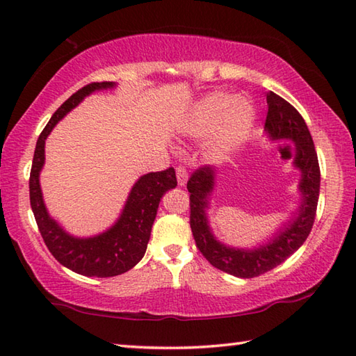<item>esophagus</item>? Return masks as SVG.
Listing matches in <instances>:
<instances>
[{"mask_svg": "<svg viewBox=\"0 0 356 356\" xmlns=\"http://www.w3.org/2000/svg\"><path fill=\"white\" fill-rule=\"evenodd\" d=\"M176 176H177V182L180 186H184L188 180V172L184 165H177L176 166Z\"/></svg>", "mask_w": 356, "mask_h": 356, "instance_id": "34e87169", "label": "esophagus"}]
</instances>
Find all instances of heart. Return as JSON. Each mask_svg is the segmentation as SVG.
Segmentation results:
<instances>
[{
    "mask_svg": "<svg viewBox=\"0 0 356 356\" xmlns=\"http://www.w3.org/2000/svg\"><path fill=\"white\" fill-rule=\"evenodd\" d=\"M254 120L255 110L249 101L237 99L231 93H213L195 105L184 125V134L200 140L216 132L211 153L222 157L248 138Z\"/></svg>",
    "mask_w": 356,
    "mask_h": 356,
    "instance_id": "heart-1",
    "label": "heart"
}]
</instances>
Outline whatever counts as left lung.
Returning a JSON list of instances; mask_svg holds the SVG:
<instances>
[{
    "instance_id": "obj_1",
    "label": "left lung",
    "mask_w": 356,
    "mask_h": 356,
    "mask_svg": "<svg viewBox=\"0 0 356 356\" xmlns=\"http://www.w3.org/2000/svg\"><path fill=\"white\" fill-rule=\"evenodd\" d=\"M268 115L264 128L274 140L284 139L295 142L293 165L301 171L300 191L303 200L298 216L280 231L278 236L268 245L252 251L236 249L222 245L209 231L205 209L208 208V195L214 188L216 170L213 166H199L186 188L190 191V225L202 255L214 268L240 278L259 277L264 272L277 268L287 257H291L305 243L315 222L316 205L320 195V165L311 131L303 116L297 108L284 101L282 96L269 92L266 95Z\"/></svg>"
}]
</instances>
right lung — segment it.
<instances>
[{
	"instance_id": "1",
	"label": "right lung",
	"mask_w": 356,
	"mask_h": 356,
	"mask_svg": "<svg viewBox=\"0 0 356 356\" xmlns=\"http://www.w3.org/2000/svg\"><path fill=\"white\" fill-rule=\"evenodd\" d=\"M115 87L113 82H92L73 93L61 107L53 113L49 124L36 142L32 170H30V207L35 220L44 238L45 246L51 255L76 274L86 277H115L136 266L143 254L151 236V226L157 214L159 202L162 195L177 186L176 171L166 168L163 171L148 172L142 176L128 195L125 208L115 226L92 238H76L67 234L45 209L40 186V171L44 165V145L51 128L67 113L95 90Z\"/></svg>"
}]
</instances>
